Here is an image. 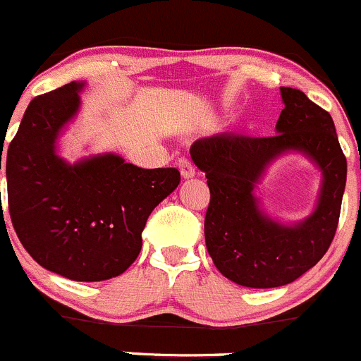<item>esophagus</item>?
<instances>
[{"mask_svg":"<svg viewBox=\"0 0 361 361\" xmlns=\"http://www.w3.org/2000/svg\"><path fill=\"white\" fill-rule=\"evenodd\" d=\"M178 167H180L181 176H183L185 180H188V178L195 176V167H194V164H192L188 159L183 157V159L178 160Z\"/></svg>","mask_w":361,"mask_h":361,"instance_id":"esophagus-1","label":"esophagus"}]
</instances>
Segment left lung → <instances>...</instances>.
I'll use <instances>...</instances> for the list:
<instances>
[{
	"label": "left lung",
	"mask_w": 361,
	"mask_h": 361,
	"mask_svg": "<svg viewBox=\"0 0 361 361\" xmlns=\"http://www.w3.org/2000/svg\"><path fill=\"white\" fill-rule=\"evenodd\" d=\"M281 99L276 136L220 133L190 147L211 192L207 253L225 278L248 288L285 286L322 260L336 235L348 176L330 113L290 87H281ZM286 153H302L322 173L315 209L293 224L272 219L256 195L268 166Z\"/></svg>",
	"instance_id": "8db88e82"
}]
</instances>
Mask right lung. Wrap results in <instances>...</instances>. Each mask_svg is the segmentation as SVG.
<instances>
[{
  "label": "right lung",
  "mask_w": 361,
  "mask_h": 361,
  "mask_svg": "<svg viewBox=\"0 0 361 361\" xmlns=\"http://www.w3.org/2000/svg\"><path fill=\"white\" fill-rule=\"evenodd\" d=\"M83 89L85 82H71L29 103L6 154V185L25 251L47 271L90 283L136 260L148 216L180 185V171L143 169L111 152L73 164L61 157Z\"/></svg>",
  "instance_id": "obj_1"
}]
</instances>
